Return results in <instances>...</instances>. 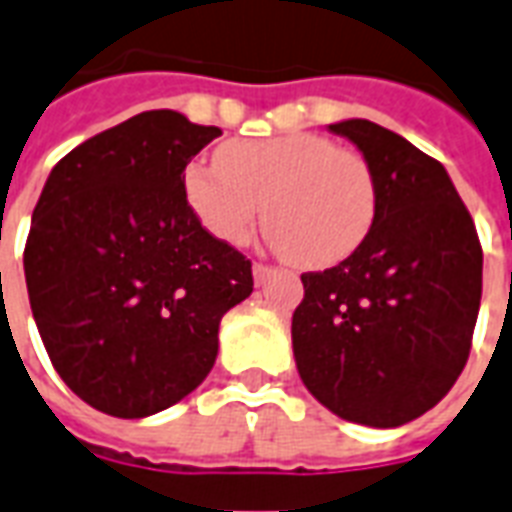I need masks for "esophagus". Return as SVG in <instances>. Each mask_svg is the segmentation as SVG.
<instances>
[{"instance_id": "34e87169", "label": "esophagus", "mask_w": 512, "mask_h": 512, "mask_svg": "<svg viewBox=\"0 0 512 512\" xmlns=\"http://www.w3.org/2000/svg\"><path fill=\"white\" fill-rule=\"evenodd\" d=\"M272 272H275L272 267H264V264H253V280H256V286H261L264 280L270 278Z\"/></svg>"}]
</instances>
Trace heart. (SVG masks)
<instances>
[{"label":"heart","instance_id":"obj_1","mask_svg":"<svg viewBox=\"0 0 512 512\" xmlns=\"http://www.w3.org/2000/svg\"><path fill=\"white\" fill-rule=\"evenodd\" d=\"M215 161H191L183 172L188 210L215 240L242 245L264 205L272 245L299 267L324 270L370 234L378 207L370 164L321 134L229 140Z\"/></svg>","mask_w":512,"mask_h":512}]
</instances>
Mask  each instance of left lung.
<instances>
[{
	"mask_svg": "<svg viewBox=\"0 0 512 512\" xmlns=\"http://www.w3.org/2000/svg\"><path fill=\"white\" fill-rule=\"evenodd\" d=\"M329 129L370 164L378 207L348 259L302 275L294 359L307 391L334 416L394 429L432 410L464 370L483 251L440 161L364 118Z\"/></svg>",
	"mask_w": 512,
	"mask_h": 512,
	"instance_id": "1",
	"label": "left lung"
}]
</instances>
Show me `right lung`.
<instances>
[{"label": "right lung", "instance_id": "obj_1", "mask_svg": "<svg viewBox=\"0 0 512 512\" xmlns=\"http://www.w3.org/2000/svg\"><path fill=\"white\" fill-rule=\"evenodd\" d=\"M218 126L148 110L51 169L23 251L34 324L83 402L115 418L167 410L213 370L218 326L251 297V261L205 232L183 172Z\"/></svg>", "mask_w": 512, "mask_h": 512}]
</instances>
